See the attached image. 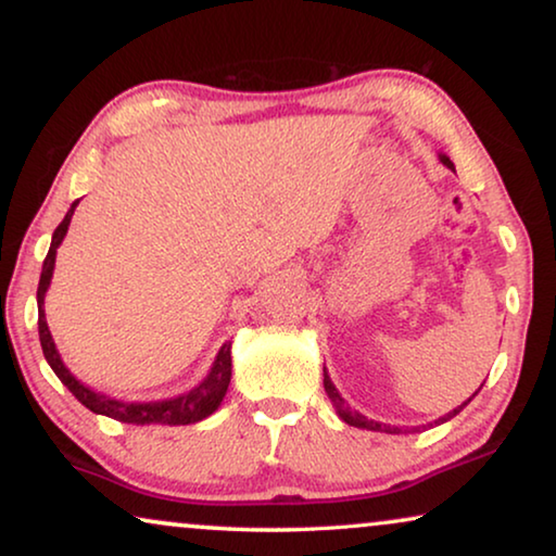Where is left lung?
Returning a JSON list of instances; mask_svg holds the SVG:
<instances>
[{
    "instance_id": "1",
    "label": "left lung",
    "mask_w": 556,
    "mask_h": 556,
    "mask_svg": "<svg viewBox=\"0 0 556 556\" xmlns=\"http://www.w3.org/2000/svg\"><path fill=\"white\" fill-rule=\"evenodd\" d=\"M439 162H442L444 164V167H450L452 172H454V164H452V160H450V156H446V154H439ZM325 392H327V396H329V400H331V404H334V409H337V414H339V419H344L346 421V425H350V427H359V429H371V432H387V434H400V429H392V427H387V425H382V421H375V419H367V417H364V414H359L357 409H352L350 407V404H346L344 402V396L342 394H339V389L334 387V382H331V379H329V375H327V369H325ZM477 392H479V389H477ZM477 392L475 394H471L469 396V400L467 402H464L462 404V407H457V409H452L450 414H444V417H439L437 421H450L452 417H457V414L464 409V407H467V404L471 402V400H475V396H477Z\"/></svg>"
}]
</instances>
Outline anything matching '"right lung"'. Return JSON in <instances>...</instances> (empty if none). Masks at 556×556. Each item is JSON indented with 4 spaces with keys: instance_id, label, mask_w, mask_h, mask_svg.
Returning <instances> with one entry per match:
<instances>
[{
    "instance_id": "obj_1",
    "label": "right lung",
    "mask_w": 556,
    "mask_h": 556,
    "mask_svg": "<svg viewBox=\"0 0 556 556\" xmlns=\"http://www.w3.org/2000/svg\"><path fill=\"white\" fill-rule=\"evenodd\" d=\"M77 204H79V199L70 206V212L64 214L62 225L54 229L52 244H49V252H47V260H45V264H41V277H39V287H37L39 342H41V352H45V359L49 362V367L54 369V375L62 379V384L70 389V392L77 396V400L85 404L87 409H92L94 414H104V417H112L117 421H127V425L179 427V425H194V421L206 419L210 414L217 412V407L227 394V387H229V379H231V342L222 344L217 357H214L210 375H206L202 382H199L194 389H189V392H185V394L172 396V400H162V402H122V400H114V396L94 392V389L81 384L79 379L64 367L60 352H56L52 331H49V327H47L45 294H47L49 285H52L56 250H60L62 239L66 237V229H70L72 214H74V210H77Z\"/></svg>"
}]
</instances>
